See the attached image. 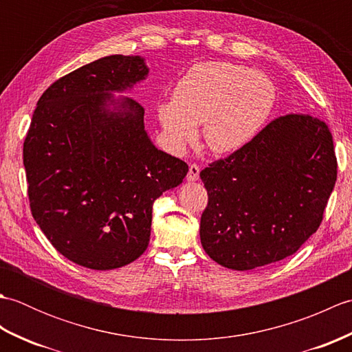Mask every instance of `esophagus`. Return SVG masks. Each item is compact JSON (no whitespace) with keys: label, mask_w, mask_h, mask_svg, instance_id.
Instances as JSON below:
<instances>
[{"label":"esophagus","mask_w":352,"mask_h":352,"mask_svg":"<svg viewBox=\"0 0 352 352\" xmlns=\"http://www.w3.org/2000/svg\"><path fill=\"white\" fill-rule=\"evenodd\" d=\"M199 178V166L195 163H192L189 166V172H188V180L189 182H197Z\"/></svg>","instance_id":"esophagus-1"}]
</instances>
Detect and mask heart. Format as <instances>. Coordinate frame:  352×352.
I'll list each match as a JSON object with an SVG mask.
<instances>
[{"label":"heart","mask_w":352,"mask_h":352,"mask_svg":"<svg viewBox=\"0 0 352 352\" xmlns=\"http://www.w3.org/2000/svg\"><path fill=\"white\" fill-rule=\"evenodd\" d=\"M275 102L272 81L231 62L198 63L178 81L172 101L157 106L169 144L182 149L203 125L206 146L228 154L256 136Z\"/></svg>","instance_id":"b5f03b06"}]
</instances>
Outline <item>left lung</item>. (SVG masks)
Listing matches in <instances>:
<instances>
[{
	"instance_id": "obj_1",
	"label": "left lung",
	"mask_w": 352,
	"mask_h": 352,
	"mask_svg": "<svg viewBox=\"0 0 352 352\" xmlns=\"http://www.w3.org/2000/svg\"><path fill=\"white\" fill-rule=\"evenodd\" d=\"M208 204L199 237L216 263L250 271L295 254L316 233L338 178L320 119L290 113L201 170Z\"/></svg>"
}]
</instances>
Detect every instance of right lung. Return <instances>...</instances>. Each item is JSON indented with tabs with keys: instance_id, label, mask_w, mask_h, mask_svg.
<instances>
[{
	"instance_id": "add662e5",
	"label": "right lung",
	"mask_w": 352,
	"mask_h": 352,
	"mask_svg": "<svg viewBox=\"0 0 352 352\" xmlns=\"http://www.w3.org/2000/svg\"><path fill=\"white\" fill-rule=\"evenodd\" d=\"M148 76L140 56H107L54 81L24 140L37 226L68 260L95 271L131 263L151 236L153 204L189 166L157 149L131 91Z\"/></svg>"
}]
</instances>
